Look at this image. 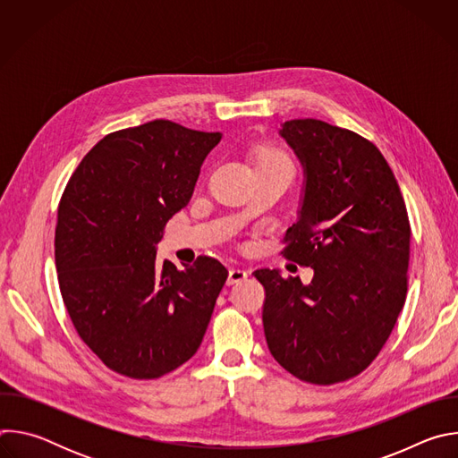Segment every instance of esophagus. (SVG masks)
<instances>
[{
    "instance_id": "34e87169",
    "label": "esophagus",
    "mask_w": 458,
    "mask_h": 458,
    "mask_svg": "<svg viewBox=\"0 0 458 458\" xmlns=\"http://www.w3.org/2000/svg\"><path fill=\"white\" fill-rule=\"evenodd\" d=\"M250 274L244 270V268H230V274H228V284H235V283H241L248 277Z\"/></svg>"
}]
</instances>
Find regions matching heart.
Returning <instances> with one entry per match:
<instances>
[{
  "mask_svg": "<svg viewBox=\"0 0 458 458\" xmlns=\"http://www.w3.org/2000/svg\"><path fill=\"white\" fill-rule=\"evenodd\" d=\"M255 168H283L293 172L290 154L277 145H263L255 150Z\"/></svg>",
  "mask_w": 458,
  "mask_h": 458,
  "instance_id": "1",
  "label": "heart"
}]
</instances>
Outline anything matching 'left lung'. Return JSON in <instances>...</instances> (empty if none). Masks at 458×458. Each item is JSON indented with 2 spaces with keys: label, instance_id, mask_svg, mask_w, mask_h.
I'll return each mask as SVG.
<instances>
[{
  "label": "left lung",
  "instance_id": "8db88e82",
  "mask_svg": "<svg viewBox=\"0 0 458 458\" xmlns=\"http://www.w3.org/2000/svg\"><path fill=\"white\" fill-rule=\"evenodd\" d=\"M286 138L306 170L299 221L281 253L313 268L308 286L260 268L263 326L274 359L302 382L362 373L386 344L408 292L411 226L380 150L348 128L292 119Z\"/></svg>",
  "mask_w": 458,
  "mask_h": 458
}]
</instances>
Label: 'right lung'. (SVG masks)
I'll return each instance as SVG.
<instances>
[{
	"instance_id": "obj_1",
	"label": "right lung",
	"mask_w": 458,
	"mask_h": 458,
	"mask_svg": "<svg viewBox=\"0 0 458 458\" xmlns=\"http://www.w3.org/2000/svg\"><path fill=\"white\" fill-rule=\"evenodd\" d=\"M219 141L168 119L123 128L64 186L54 237L61 297L81 341L119 375L159 378L201 346L228 270L208 255L184 270L159 265L156 244Z\"/></svg>"
}]
</instances>
